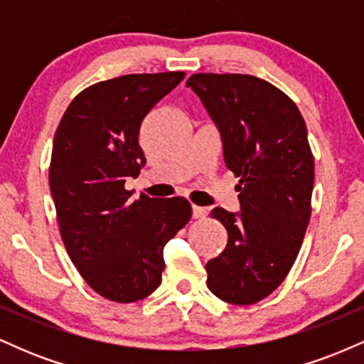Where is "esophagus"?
Masks as SVG:
<instances>
[{
    "mask_svg": "<svg viewBox=\"0 0 364 364\" xmlns=\"http://www.w3.org/2000/svg\"><path fill=\"white\" fill-rule=\"evenodd\" d=\"M191 215H193V219H202V217L205 215V208L198 205H191Z\"/></svg>",
    "mask_w": 364,
    "mask_h": 364,
    "instance_id": "esophagus-1",
    "label": "esophagus"
}]
</instances>
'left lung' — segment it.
Segmentation results:
<instances>
[{
    "mask_svg": "<svg viewBox=\"0 0 364 364\" xmlns=\"http://www.w3.org/2000/svg\"><path fill=\"white\" fill-rule=\"evenodd\" d=\"M214 119L224 161L240 178L241 212L215 207L228 245L207 262V287L231 304H253L281 286L311 215L315 162L298 106L272 83L240 73L186 80Z\"/></svg>",
    "mask_w": 364,
    "mask_h": 364,
    "instance_id": "1",
    "label": "left lung"
}]
</instances>
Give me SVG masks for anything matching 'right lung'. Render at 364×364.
I'll return each mask as SVG.
<instances>
[{"mask_svg":"<svg viewBox=\"0 0 364 364\" xmlns=\"http://www.w3.org/2000/svg\"><path fill=\"white\" fill-rule=\"evenodd\" d=\"M185 72L133 73L94 83L70 102L56 129L49 188L73 265L102 298L135 303L157 289L164 246L188 224L183 196L150 198L124 188L145 166L141 121Z\"/></svg>","mask_w":364,"mask_h":364,"instance_id":"obj_1","label":"right lung"}]
</instances>
